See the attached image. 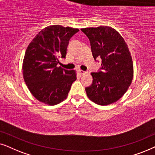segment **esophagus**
Listing matches in <instances>:
<instances>
[{"mask_svg":"<svg viewBox=\"0 0 155 155\" xmlns=\"http://www.w3.org/2000/svg\"><path fill=\"white\" fill-rule=\"evenodd\" d=\"M78 71H79V73L80 74H81V75H83V74H85L87 73V72H86V71H83V70H81V69L78 70Z\"/></svg>","mask_w":155,"mask_h":155,"instance_id":"esophagus-1","label":"esophagus"}]
</instances>
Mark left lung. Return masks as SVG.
Segmentation results:
<instances>
[{
	"label": "left lung",
	"instance_id": "obj_1",
	"mask_svg": "<svg viewBox=\"0 0 155 155\" xmlns=\"http://www.w3.org/2000/svg\"><path fill=\"white\" fill-rule=\"evenodd\" d=\"M89 39L93 57L102 59L101 71L92 72L93 83L86 88L88 98L101 106L122 97L133 78V59L123 37L108 26L81 29Z\"/></svg>",
	"mask_w": 155,
	"mask_h": 155
}]
</instances>
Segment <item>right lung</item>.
Wrapping results in <instances>:
<instances>
[{"label": "right lung", "instance_id": "right-lung-1", "mask_svg": "<svg viewBox=\"0 0 155 155\" xmlns=\"http://www.w3.org/2000/svg\"><path fill=\"white\" fill-rule=\"evenodd\" d=\"M77 28L51 25L42 29L29 44L22 63V74L28 89L39 101L54 106L67 98L76 79L74 70L57 67L65 58L70 38Z\"/></svg>", "mask_w": 155, "mask_h": 155}]
</instances>
